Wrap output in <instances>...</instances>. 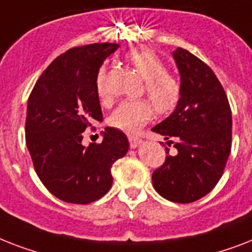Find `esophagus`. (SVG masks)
Instances as JSON below:
<instances>
[{
    "label": "esophagus",
    "mask_w": 252,
    "mask_h": 252,
    "mask_svg": "<svg viewBox=\"0 0 252 252\" xmlns=\"http://www.w3.org/2000/svg\"><path fill=\"white\" fill-rule=\"evenodd\" d=\"M128 141H129V146L132 147V149H134V147H137L138 146V145L141 144V138L140 137H137V136H132V134H130L129 137H128Z\"/></svg>",
    "instance_id": "esophagus-1"
}]
</instances>
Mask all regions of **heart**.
Listing matches in <instances>:
<instances>
[{"label": "heart", "mask_w": 252, "mask_h": 252, "mask_svg": "<svg viewBox=\"0 0 252 252\" xmlns=\"http://www.w3.org/2000/svg\"><path fill=\"white\" fill-rule=\"evenodd\" d=\"M126 58L145 79V92L155 106L147 99L124 101L110 115L108 124L126 133H136L151 119L154 107L158 114L167 115L179 106L183 85L175 75L167 72L164 62L151 50L136 49L128 53ZM95 93L102 101L108 98L105 66L95 75Z\"/></svg>", "instance_id": "1"}]
</instances>
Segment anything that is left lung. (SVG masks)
<instances>
[{"label": "left lung", "mask_w": 252, "mask_h": 252, "mask_svg": "<svg viewBox=\"0 0 252 252\" xmlns=\"http://www.w3.org/2000/svg\"><path fill=\"white\" fill-rule=\"evenodd\" d=\"M183 95L172 115L155 126L173 144L165 147L164 163L153 172L154 189L165 199L191 203L214 189L221 179L232 149V110L215 72L183 48L173 52Z\"/></svg>", "instance_id": "8db88e82"}]
</instances>
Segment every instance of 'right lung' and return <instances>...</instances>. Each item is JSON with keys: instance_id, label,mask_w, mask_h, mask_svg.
<instances>
[{"instance_id": "obj_1", "label": "right lung", "mask_w": 252, "mask_h": 252, "mask_svg": "<svg viewBox=\"0 0 252 252\" xmlns=\"http://www.w3.org/2000/svg\"><path fill=\"white\" fill-rule=\"evenodd\" d=\"M118 44L68 49L41 73L27 105L26 144L34 171L58 199L88 204L112 185L111 167L128 151L122 130L106 126L101 144L83 146V132L102 122L95 75Z\"/></svg>"}]
</instances>
